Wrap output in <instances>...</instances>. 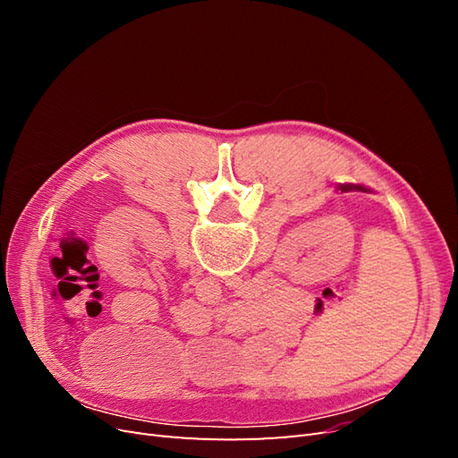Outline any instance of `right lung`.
I'll return each mask as SVG.
<instances>
[{"label": "right lung", "instance_id": "1", "mask_svg": "<svg viewBox=\"0 0 458 458\" xmlns=\"http://www.w3.org/2000/svg\"><path fill=\"white\" fill-rule=\"evenodd\" d=\"M340 189H342V191H352V189H357V191H365L363 187H352V185H342Z\"/></svg>", "mask_w": 458, "mask_h": 458}]
</instances>
